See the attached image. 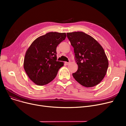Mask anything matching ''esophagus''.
<instances>
[{
    "mask_svg": "<svg viewBox=\"0 0 126 126\" xmlns=\"http://www.w3.org/2000/svg\"><path fill=\"white\" fill-rule=\"evenodd\" d=\"M69 64V62H65V65H68Z\"/></svg>",
    "mask_w": 126,
    "mask_h": 126,
    "instance_id": "34e87169",
    "label": "esophagus"
}]
</instances>
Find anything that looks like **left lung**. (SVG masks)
<instances>
[{
    "instance_id": "left-lung-1",
    "label": "left lung",
    "mask_w": 126,
    "mask_h": 126,
    "mask_svg": "<svg viewBox=\"0 0 126 126\" xmlns=\"http://www.w3.org/2000/svg\"><path fill=\"white\" fill-rule=\"evenodd\" d=\"M73 46L77 71L72 74L75 80L86 87L100 83L105 76L108 60L102 46L91 36L82 32H67Z\"/></svg>"
}]
</instances>
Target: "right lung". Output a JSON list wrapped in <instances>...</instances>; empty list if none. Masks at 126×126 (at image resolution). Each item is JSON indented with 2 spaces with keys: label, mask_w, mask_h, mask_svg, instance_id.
<instances>
[{
  "label": "right lung",
  "mask_w": 126,
  "mask_h": 126,
  "mask_svg": "<svg viewBox=\"0 0 126 126\" xmlns=\"http://www.w3.org/2000/svg\"><path fill=\"white\" fill-rule=\"evenodd\" d=\"M66 33L49 32L37 38L26 50L24 69L31 80L39 86L56 78L63 62L57 61V46L65 39Z\"/></svg>",
  "instance_id": "obj_1"
}]
</instances>
